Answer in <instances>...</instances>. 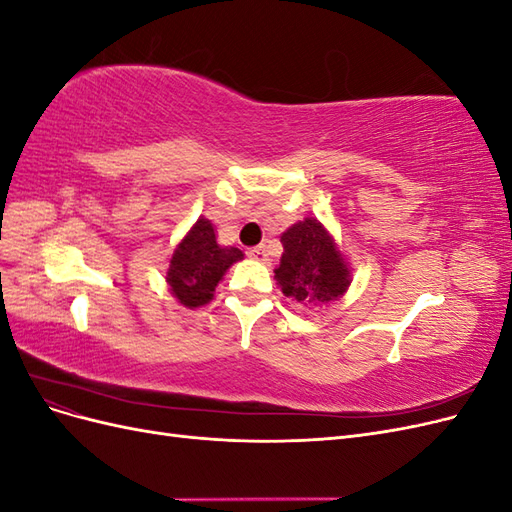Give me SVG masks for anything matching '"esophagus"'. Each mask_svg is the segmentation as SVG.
<instances>
[{
	"mask_svg": "<svg viewBox=\"0 0 512 512\" xmlns=\"http://www.w3.org/2000/svg\"><path fill=\"white\" fill-rule=\"evenodd\" d=\"M250 258H254V260H258V262H267L269 260V252H267V247L265 245H256V247H252L250 252Z\"/></svg>",
	"mask_w": 512,
	"mask_h": 512,
	"instance_id": "esophagus-1",
	"label": "esophagus"
}]
</instances>
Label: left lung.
Instances as JSON below:
<instances>
[{"mask_svg":"<svg viewBox=\"0 0 512 512\" xmlns=\"http://www.w3.org/2000/svg\"><path fill=\"white\" fill-rule=\"evenodd\" d=\"M284 252L275 269V282L284 297L309 309L339 301L352 284L348 260L322 222L305 218L280 237Z\"/></svg>","mask_w":512,"mask_h":512,"instance_id":"left-lung-1","label":"left lung"}]
</instances>
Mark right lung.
Here are the masks:
<instances>
[{
  "label": "right lung",
  "instance_id": "right-lung-1",
  "mask_svg": "<svg viewBox=\"0 0 512 512\" xmlns=\"http://www.w3.org/2000/svg\"><path fill=\"white\" fill-rule=\"evenodd\" d=\"M239 260H243L239 247L220 245L211 220L200 215L168 260V290L183 307H203L213 299L226 271Z\"/></svg>",
  "mask_w": 512,
  "mask_h": 512
}]
</instances>
